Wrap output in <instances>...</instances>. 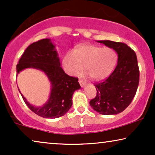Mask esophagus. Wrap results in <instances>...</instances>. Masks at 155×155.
I'll use <instances>...</instances> for the list:
<instances>
[{
	"label": "esophagus",
	"instance_id": "obj_1",
	"mask_svg": "<svg viewBox=\"0 0 155 155\" xmlns=\"http://www.w3.org/2000/svg\"><path fill=\"white\" fill-rule=\"evenodd\" d=\"M79 83H80V86L81 87H84V85H85L86 84V82L84 81V80H79Z\"/></svg>",
	"mask_w": 155,
	"mask_h": 155
}]
</instances>
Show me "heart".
Listing matches in <instances>:
<instances>
[{"label": "heart", "mask_w": 155, "mask_h": 155, "mask_svg": "<svg viewBox=\"0 0 155 155\" xmlns=\"http://www.w3.org/2000/svg\"><path fill=\"white\" fill-rule=\"evenodd\" d=\"M118 54L113 48L82 44L74 51L65 53L62 59V66L70 75L79 74L85 68L93 80L105 79L115 68Z\"/></svg>", "instance_id": "b5f03b06"}]
</instances>
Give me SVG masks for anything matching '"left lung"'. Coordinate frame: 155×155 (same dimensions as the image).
I'll use <instances>...</instances> for the list:
<instances>
[{"mask_svg": "<svg viewBox=\"0 0 155 155\" xmlns=\"http://www.w3.org/2000/svg\"><path fill=\"white\" fill-rule=\"evenodd\" d=\"M118 54L116 68L107 79L94 84L97 95L90 101L94 111L103 115H115L124 111L134 98L139 84L136 54L127 44L109 40L98 41Z\"/></svg>", "mask_w": 155, "mask_h": 155, "instance_id": "8db88e82", "label": "left lung"}]
</instances>
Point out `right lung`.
Returning a JSON list of instances; mask_svg holds the SVG:
<instances>
[{
    "label": "right lung",
    "instance_id": "add662e5",
    "mask_svg": "<svg viewBox=\"0 0 155 155\" xmlns=\"http://www.w3.org/2000/svg\"><path fill=\"white\" fill-rule=\"evenodd\" d=\"M26 68L44 72L51 85L49 98L39 107L29 104L20 92L27 107L43 118H56L65 115L72 107L74 92L81 87L78 78L69 76L63 71L55 45L50 39L34 42L26 48L17 65V73Z\"/></svg>",
    "mask_w": 155,
    "mask_h": 155
}]
</instances>
